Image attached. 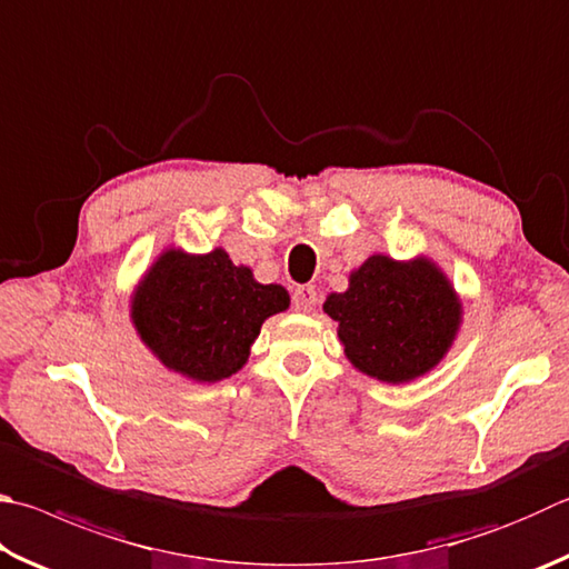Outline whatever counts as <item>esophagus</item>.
<instances>
[{
	"label": "esophagus",
	"mask_w": 569,
	"mask_h": 569,
	"mask_svg": "<svg viewBox=\"0 0 569 569\" xmlns=\"http://www.w3.org/2000/svg\"><path fill=\"white\" fill-rule=\"evenodd\" d=\"M316 303H318V293L313 286H298L293 291V306L296 311L301 313H313L316 311Z\"/></svg>",
	"instance_id": "34e87169"
}]
</instances>
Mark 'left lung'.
<instances>
[{
    "mask_svg": "<svg viewBox=\"0 0 569 569\" xmlns=\"http://www.w3.org/2000/svg\"><path fill=\"white\" fill-rule=\"evenodd\" d=\"M323 311L338 320L350 363L383 383H408L436 368L462 320L460 298L436 263L380 253L350 273L348 291L326 298Z\"/></svg>",
    "mask_w": 569,
    "mask_h": 569,
    "instance_id": "1",
    "label": "left lung"
}]
</instances>
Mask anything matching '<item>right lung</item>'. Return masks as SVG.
<instances>
[{"label":"right lung","mask_w":569,"mask_h":569,"mask_svg":"<svg viewBox=\"0 0 569 569\" xmlns=\"http://www.w3.org/2000/svg\"><path fill=\"white\" fill-rule=\"evenodd\" d=\"M291 303L276 283H258L223 249L163 251L131 296V320L163 366L196 383L233 376L249 360L268 316Z\"/></svg>","instance_id":"right-lung-1"}]
</instances>
